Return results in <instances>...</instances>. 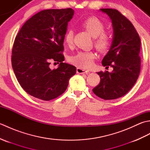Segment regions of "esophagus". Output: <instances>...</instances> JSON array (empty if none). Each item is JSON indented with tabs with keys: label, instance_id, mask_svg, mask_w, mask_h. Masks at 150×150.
<instances>
[{
	"label": "esophagus",
	"instance_id": "obj_1",
	"mask_svg": "<svg viewBox=\"0 0 150 150\" xmlns=\"http://www.w3.org/2000/svg\"><path fill=\"white\" fill-rule=\"evenodd\" d=\"M88 72H89L88 71H86V70H85L82 68H77V73H79V74H83V73H87Z\"/></svg>",
	"mask_w": 150,
	"mask_h": 150
}]
</instances>
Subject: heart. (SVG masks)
I'll return each instance as SVG.
<instances>
[{"label": "heart", "instance_id": "1", "mask_svg": "<svg viewBox=\"0 0 150 150\" xmlns=\"http://www.w3.org/2000/svg\"><path fill=\"white\" fill-rule=\"evenodd\" d=\"M81 26L94 38V42L97 48L102 52H106L111 45V38L104 33V25L99 19L95 17L86 18L81 22ZM74 31L69 28L64 35V41L67 45L73 44ZM95 54L92 52H79L70 57V62L80 68L88 69L93 66Z\"/></svg>", "mask_w": 150, "mask_h": 150}]
</instances>
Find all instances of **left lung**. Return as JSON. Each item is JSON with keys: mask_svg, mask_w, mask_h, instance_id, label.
Listing matches in <instances>:
<instances>
[{"mask_svg": "<svg viewBox=\"0 0 150 150\" xmlns=\"http://www.w3.org/2000/svg\"><path fill=\"white\" fill-rule=\"evenodd\" d=\"M100 11L110 17L113 31L111 47L102 64L111 66L113 69L111 73H97L100 82L93 92L104 100L116 99L128 93L137 80L141 70V39L132 22L117 9Z\"/></svg>", "mask_w": 150, "mask_h": 150, "instance_id": "8db88e82", "label": "left lung"}]
</instances>
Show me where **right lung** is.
I'll use <instances>...</instances> for the list:
<instances>
[{"mask_svg":"<svg viewBox=\"0 0 150 150\" xmlns=\"http://www.w3.org/2000/svg\"><path fill=\"white\" fill-rule=\"evenodd\" d=\"M73 15L71 8L41 11L25 22L16 36L12 67L21 87L31 96L43 100L58 97L76 73V67L63 62L61 53ZM52 60L60 62L57 69L49 68Z\"/></svg>","mask_w":150,"mask_h":150,"instance_id":"add662e5","label":"right lung"}]
</instances>
